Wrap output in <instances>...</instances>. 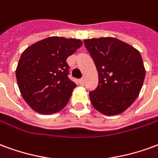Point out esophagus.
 Masks as SVG:
<instances>
[{"label":"esophagus","instance_id":"34e87169","mask_svg":"<svg viewBox=\"0 0 158 158\" xmlns=\"http://www.w3.org/2000/svg\"><path fill=\"white\" fill-rule=\"evenodd\" d=\"M79 85H85V79H80L79 80Z\"/></svg>","mask_w":158,"mask_h":158}]
</instances>
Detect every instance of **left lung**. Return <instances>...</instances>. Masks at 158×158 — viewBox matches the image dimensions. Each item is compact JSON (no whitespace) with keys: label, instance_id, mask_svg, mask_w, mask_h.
Returning <instances> with one entry per match:
<instances>
[{"label":"left lung","instance_id":"8db88e82","mask_svg":"<svg viewBox=\"0 0 158 158\" xmlns=\"http://www.w3.org/2000/svg\"><path fill=\"white\" fill-rule=\"evenodd\" d=\"M84 43L99 78L98 86L89 94L92 106L106 116L123 113L138 97L145 79L139 52L113 37L85 40Z\"/></svg>","mask_w":158,"mask_h":158}]
</instances>
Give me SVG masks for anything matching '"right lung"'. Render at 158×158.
<instances>
[{
	"label": "right lung",
	"instance_id": "obj_1",
	"mask_svg": "<svg viewBox=\"0 0 158 158\" xmlns=\"http://www.w3.org/2000/svg\"><path fill=\"white\" fill-rule=\"evenodd\" d=\"M80 40L52 36L33 44L20 56L16 78L23 98L35 112L52 114L68 104L76 84L66 60L82 45Z\"/></svg>",
	"mask_w": 158,
	"mask_h": 158
}]
</instances>
